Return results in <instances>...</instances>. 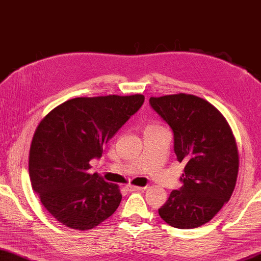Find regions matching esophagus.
Returning <instances> with one entry per match:
<instances>
[{"label":"esophagus","mask_w":261,"mask_h":261,"mask_svg":"<svg viewBox=\"0 0 261 261\" xmlns=\"http://www.w3.org/2000/svg\"><path fill=\"white\" fill-rule=\"evenodd\" d=\"M127 191H130V192H134V191H141V190H143V189H145V188H142V186H134V185H126V188H125Z\"/></svg>","instance_id":"1"}]
</instances>
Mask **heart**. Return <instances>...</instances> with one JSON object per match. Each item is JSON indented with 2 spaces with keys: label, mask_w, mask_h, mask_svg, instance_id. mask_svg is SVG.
<instances>
[{
  "label": "heart",
  "mask_w": 261,
  "mask_h": 261,
  "mask_svg": "<svg viewBox=\"0 0 261 261\" xmlns=\"http://www.w3.org/2000/svg\"><path fill=\"white\" fill-rule=\"evenodd\" d=\"M154 126H158V125H149L147 127H154Z\"/></svg>",
  "instance_id": "heart-1"
}]
</instances>
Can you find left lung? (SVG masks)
<instances>
[{"label": "left lung", "mask_w": 261, "mask_h": 261, "mask_svg": "<svg viewBox=\"0 0 261 261\" xmlns=\"http://www.w3.org/2000/svg\"><path fill=\"white\" fill-rule=\"evenodd\" d=\"M150 104L172 129L177 161L185 164L182 186L170 193L159 216L172 227H199L234 191L239 171L234 135L221 112L198 96L151 97Z\"/></svg>", "instance_id": "obj_1"}]
</instances>
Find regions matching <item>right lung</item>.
Listing matches in <instances>:
<instances>
[{"label":"right lung","mask_w":261,"mask_h":261,"mask_svg":"<svg viewBox=\"0 0 261 261\" xmlns=\"http://www.w3.org/2000/svg\"><path fill=\"white\" fill-rule=\"evenodd\" d=\"M143 95L77 97L53 109L35 130L29 176L42 205L73 230H91L115 213L119 186L89 173L92 158L136 114Z\"/></svg>","instance_id":"right-lung-1"}]
</instances>
